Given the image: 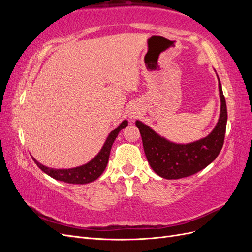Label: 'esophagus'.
I'll list each match as a JSON object with an SVG mask.
<instances>
[{"mask_svg":"<svg viewBox=\"0 0 252 252\" xmlns=\"http://www.w3.org/2000/svg\"><path fill=\"white\" fill-rule=\"evenodd\" d=\"M139 114H140L139 110L132 109V110H130V112H129V118H130V119H135V118L139 117Z\"/></svg>","mask_w":252,"mask_h":252,"instance_id":"34e87169","label":"esophagus"}]
</instances>
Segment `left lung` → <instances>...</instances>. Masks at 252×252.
<instances>
[{"mask_svg":"<svg viewBox=\"0 0 252 252\" xmlns=\"http://www.w3.org/2000/svg\"><path fill=\"white\" fill-rule=\"evenodd\" d=\"M219 91L220 97L219 121L215 129L206 138L199 141L175 144L158 135L141 121L135 122L142 136L147 161L159 177L167 180L190 177L204 169L217 158L223 147L227 124L226 101L220 79Z\"/></svg>","mask_w":252,"mask_h":252,"instance_id":"8db88e82","label":"left lung"}]
</instances>
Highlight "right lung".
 <instances>
[{
	"label": "right lung",
	"mask_w": 252,
	"mask_h": 252,
	"mask_svg": "<svg viewBox=\"0 0 252 252\" xmlns=\"http://www.w3.org/2000/svg\"><path fill=\"white\" fill-rule=\"evenodd\" d=\"M127 125L128 122L125 120L122 122L118 128L112 130L109 133L105 144L103 145L101 151L98 152L90 162H88L85 165H82L80 167H75V168L70 169H55L42 165L33 158L32 159L42 171H44L53 179L65 183H69V184H87V183L95 181L103 173L108 163L112 144L118 136L119 132Z\"/></svg>",
	"instance_id": "right-lung-1"
}]
</instances>
